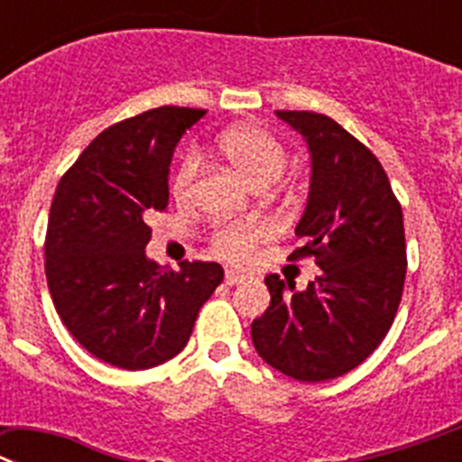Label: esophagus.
Wrapping results in <instances>:
<instances>
[{"label": "esophagus", "mask_w": 462, "mask_h": 462, "mask_svg": "<svg viewBox=\"0 0 462 462\" xmlns=\"http://www.w3.org/2000/svg\"><path fill=\"white\" fill-rule=\"evenodd\" d=\"M241 281H246V276H244V273L235 272V269H227V272H226L227 285H236V282H241Z\"/></svg>", "instance_id": "obj_1"}]
</instances>
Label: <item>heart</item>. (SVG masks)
Segmentation results:
<instances>
[{"instance_id":"b5f03b06","label":"heart","mask_w":462,"mask_h":462,"mask_svg":"<svg viewBox=\"0 0 462 462\" xmlns=\"http://www.w3.org/2000/svg\"><path fill=\"white\" fill-rule=\"evenodd\" d=\"M218 152L223 159L257 189H264L272 181L281 177L282 168L288 163V152L285 144L273 135L269 128L257 126V124H239L221 133L218 138ZM200 153L195 149H189L177 163V170L172 174L174 200L189 202L193 195L195 181L200 174ZM269 236V226L262 221H235L226 226L216 227L211 244L216 253L227 260H246L253 248L262 239Z\"/></svg>"}]
</instances>
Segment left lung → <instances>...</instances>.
Listing matches in <instances>:
<instances>
[{"mask_svg":"<svg viewBox=\"0 0 462 462\" xmlns=\"http://www.w3.org/2000/svg\"><path fill=\"white\" fill-rule=\"evenodd\" d=\"M310 152L309 202L297 223L319 276L303 292L264 278L272 303L253 319L257 355L282 375L324 382L350 373L392 329L405 285L401 202L375 153L327 115L278 110Z\"/></svg>","mask_w":462,"mask_h":462,"instance_id":"obj_1","label":"left lung"}]
</instances>
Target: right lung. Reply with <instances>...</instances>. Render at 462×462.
Here are the masks:
<instances>
[{
  "instance_id": "obj_1",
  "label": "right lung",
  "mask_w": 462,
  "mask_h": 462,
  "mask_svg": "<svg viewBox=\"0 0 462 462\" xmlns=\"http://www.w3.org/2000/svg\"><path fill=\"white\" fill-rule=\"evenodd\" d=\"M205 115L163 106L106 128L52 198L50 297L73 338L117 368L147 371L180 355L202 303L223 281L218 262H181L174 272L144 253L147 216L168 207L174 147Z\"/></svg>"
}]
</instances>
